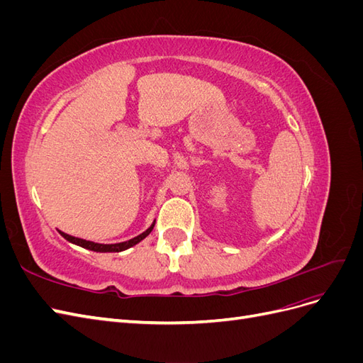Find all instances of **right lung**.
I'll return each instance as SVG.
<instances>
[{
    "instance_id": "obj_1",
    "label": "right lung",
    "mask_w": 363,
    "mask_h": 363,
    "mask_svg": "<svg viewBox=\"0 0 363 363\" xmlns=\"http://www.w3.org/2000/svg\"><path fill=\"white\" fill-rule=\"evenodd\" d=\"M155 224H156V223H152V224L145 230V232L140 233L139 236H136V238H133V239H130V240H125V242H119V244H96V242H92V240L74 238V236L67 235V233H63V232H60V235H62L65 239H67V240H69V242H72V244H75V245H80V247H83V248H86V250L96 251V252H119V251H124V250H127V248H130V247H133V245L139 244L142 239H145V238L151 233V230L155 228Z\"/></svg>"
}]
</instances>
